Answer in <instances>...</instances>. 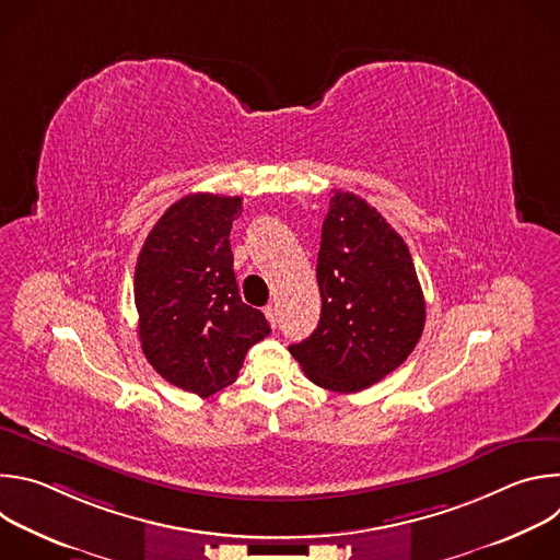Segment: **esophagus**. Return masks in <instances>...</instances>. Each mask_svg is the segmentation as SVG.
<instances>
[{"label": "esophagus", "mask_w": 560, "mask_h": 560, "mask_svg": "<svg viewBox=\"0 0 560 560\" xmlns=\"http://www.w3.org/2000/svg\"><path fill=\"white\" fill-rule=\"evenodd\" d=\"M264 312H266V316H268L270 326H272V328H277V322H279V318H277V316H279V314H277V305H272V303H270V305H266V310H264Z\"/></svg>", "instance_id": "obj_1"}]
</instances>
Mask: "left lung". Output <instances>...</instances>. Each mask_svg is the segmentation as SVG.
Returning a JSON list of instances; mask_svg holds the SVG:
<instances>
[{"mask_svg":"<svg viewBox=\"0 0 560 560\" xmlns=\"http://www.w3.org/2000/svg\"><path fill=\"white\" fill-rule=\"evenodd\" d=\"M322 318L290 346L305 376L361 392L401 365L421 339L425 299L406 242L365 199L335 190L316 257Z\"/></svg>","mask_w":560,"mask_h":560,"instance_id":"1","label":"left lung"}]
</instances>
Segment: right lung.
Returning a JSON list of instances; mask_svg holds the SVG:
<instances>
[{"mask_svg":"<svg viewBox=\"0 0 560 560\" xmlns=\"http://www.w3.org/2000/svg\"><path fill=\"white\" fill-rule=\"evenodd\" d=\"M242 197L197 192L173 203L145 236L135 268L139 341L168 383L201 398L236 381L248 350L270 335L234 279L232 221Z\"/></svg>","mask_w":560,"mask_h":560,"instance_id":"right-lung-1","label":"right lung"}]
</instances>
